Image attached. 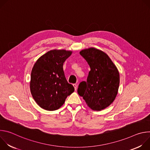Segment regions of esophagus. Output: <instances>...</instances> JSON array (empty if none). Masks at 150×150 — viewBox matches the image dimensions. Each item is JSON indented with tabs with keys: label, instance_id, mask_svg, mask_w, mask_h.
<instances>
[{
	"label": "esophagus",
	"instance_id": "obj_1",
	"mask_svg": "<svg viewBox=\"0 0 150 150\" xmlns=\"http://www.w3.org/2000/svg\"><path fill=\"white\" fill-rule=\"evenodd\" d=\"M73 86H74V87L75 90H76V88H77V85H76V84H75V83H74V84H73Z\"/></svg>",
	"mask_w": 150,
	"mask_h": 150
}]
</instances>
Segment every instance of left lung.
Masks as SVG:
<instances>
[{"label": "left lung", "mask_w": 150, "mask_h": 150, "mask_svg": "<svg viewBox=\"0 0 150 150\" xmlns=\"http://www.w3.org/2000/svg\"><path fill=\"white\" fill-rule=\"evenodd\" d=\"M79 53L91 70L87 81L79 83L78 93L90 109L100 111L109 106L117 94L119 71L109 56L100 50L90 47L82 50Z\"/></svg>", "instance_id": "8db88e82"}]
</instances>
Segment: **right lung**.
I'll list each match as a JSON object with an SVG mask.
<instances>
[{
	"mask_svg": "<svg viewBox=\"0 0 150 150\" xmlns=\"http://www.w3.org/2000/svg\"><path fill=\"white\" fill-rule=\"evenodd\" d=\"M72 53L66 50H52L36 61L31 71L30 91L37 104L46 110L59 109L75 90L63 72V63Z\"/></svg>",
	"mask_w": 150,
	"mask_h": 150,
	"instance_id": "1",
	"label": "right lung"
}]
</instances>
